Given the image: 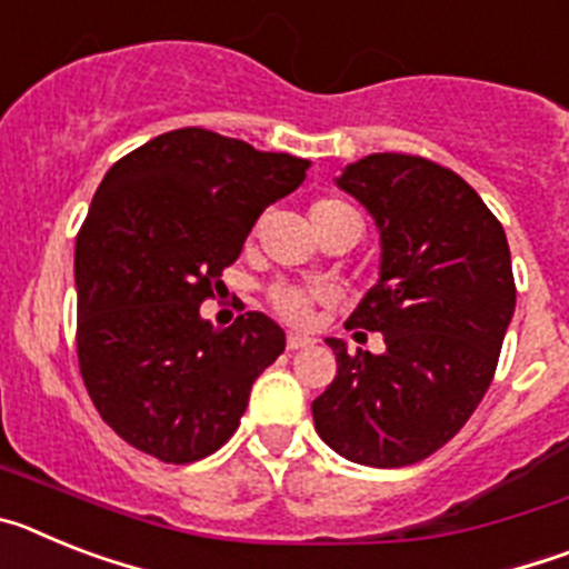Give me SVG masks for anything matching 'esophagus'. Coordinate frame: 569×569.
Masks as SVG:
<instances>
[{"label":"esophagus","mask_w":569,"mask_h":569,"mask_svg":"<svg viewBox=\"0 0 569 569\" xmlns=\"http://www.w3.org/2000/svg\"><path fill=\"white\" fill-rule=\"evenodd\" d=\"M313 345L310 336H301V333H288V350H305V347Z\"/></svg>","instance_id":"esophagus-1"}]
</instances>
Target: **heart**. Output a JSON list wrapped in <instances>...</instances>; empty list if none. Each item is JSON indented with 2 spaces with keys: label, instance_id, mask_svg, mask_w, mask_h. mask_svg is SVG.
<instances>
[{
  "label": "heart",
  "instance_id": "b5f03b06",
  "mask_svg": "<svg viewBox=\"0 0 569 569\" xmlns=\"http://www.w3.org/2000/svg\"><path fill=\"white\" fill-rule=\"evenodd\" d=\"M345 219H356V222H361L359 210H356L353 204L341 202V199H319V202L310 208V222H313V230L325 228V224L345 222ZM316 299H319V293H313V290L290 288V284H279V288H273V293H270L273 308L279 310L288 321L308 319Z\"/></svg>",
  "mask_w": 569,
  "mask_h": 569
}]
</instances>
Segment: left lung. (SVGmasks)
Listing matches in <instances>:
<instances>
[{
	"instance_id": "8db88e82",
	"label": "left lung",
	"mask_w": 569,
	"mask_h": 569,
	"mask_svg": "<svg viewBox=\"0 0 569 569\" xmlns=\"http://www.w3.org/2000/svg\"><path fill=\"white\" fill-rule=\"evenodd\" d=\"M336 184L373 216L381 248L345 328L376 330L385 350L328 339L339 370L313 401L316 433L356 465H416L459 433L496 373L516 310L507 236L459 173L421 156L370 153Z\"/></svg>"
}]
</instances>
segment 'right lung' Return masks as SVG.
<instances>
[{
    "instance_id": "obj_1",
    "label": "right lung",
    "mask_w": 569,
    "mask_h": 569,
    "mask_svg": "<svg viewBox=\"0 0 569 569\" xmlns=\"http://www.w3.org/2000/svg\"><path fill=\"white\" fill-rule=\"evenodd\" d=\"M308 168L299 156L182 128L104 173L77 236L79 370L99 416L136 450L188 465L236 433L284 330L259 310L219 330L199 305L256 219Z\"/></svg>"
}]
</instances>
